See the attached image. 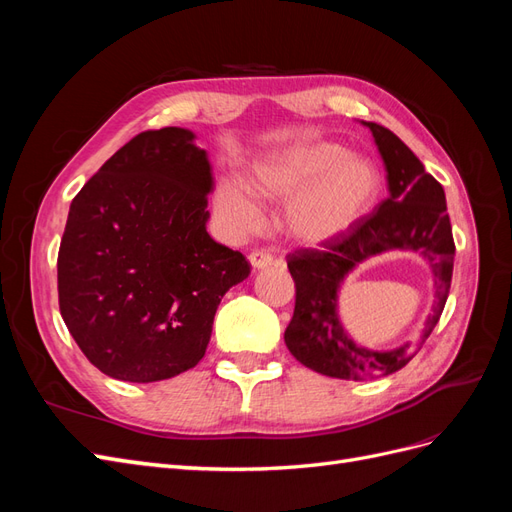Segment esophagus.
<instances>
[{
    "label": "esophagus",
    "mask_w": 512,
    "mask_h": 512,
    "mask_svg": "<svg viewBox=\"0 0 512 512\" xmlns=\"http://www.w3.org/2000/svg\"><path fill=\"white\" fill-rule=\"evenodd\" d=\"M247 258H250V265L254 269H267V267L273 265V258L269 254H265V252H252Z\"/></svg>",
    "instance_id": "esophagus-1"
}]
</instances>
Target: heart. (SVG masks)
Instances as JSON below:
<instances>
[{
	"mask_svg": "<svg viewBox=\"0 0 512 512\" xmlns=\"http://www.w3.org/2000/svg\"><path fill=\"white\" fill-rule=\"evenodd\" d=\"M254 190L269 200L292 196L280 218L284 235L305 247L346 237L374 209L380 173L346 147L318 143L282 153L254 168ZM213 209L230 235H247L262 226V207L254 192L237 179L215 185Z\"/></svg>",
	"mask_w": 512,
	"mask_h": 512,
	"instance_id": "1",
	"label": "heart"
}]
</instances>
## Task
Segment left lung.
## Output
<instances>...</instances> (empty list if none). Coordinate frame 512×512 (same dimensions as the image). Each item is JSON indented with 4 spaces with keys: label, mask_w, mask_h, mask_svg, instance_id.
Masks as SVG:
<instances>
[{
    "label": "left lung",
    "mask_w": 512,
    "mask_h": 512,
    "mask_svg": "<svg viewBox=\"0 0 512 512\" xmlns=\"http://www.w3.org/2000/svg\"><path fill=\"white\" fill-rule=\"evenodd\" d=\"M363 126L374 134L384 160L389 198L346 237L324 243L320 250H297L286 258L297 299L284 342L299 363L339 380L389 376L412 361L442 316L455 262L442 185L391 130L374 121H363ZM389 249H412L428 260L434 275V305L416 345L369 351L356 347L338 322L336 292L361 261Z\"/></svg>",
    "instance_id": "8db88e82"
}]
</instances>
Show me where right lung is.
<instances>
[{
  "label": "right lung",
  "mask_w": 512,
  "mask_h": 512,
  "mask_svg": "<svg viewBox=\"0 0 512 512\" xmlns=\"http://www.w3.org/2000/svg\"><path fill=\"white\" fill-rule=\"evenodd\" d=\"M194 132L136 134L74 196L57 256L59 312L102 374L158 382L205 356L224 294L250 275L207 232L213 188Z\"/></svg>",
  "instance_id": "add662e5"
}]
</instances>
